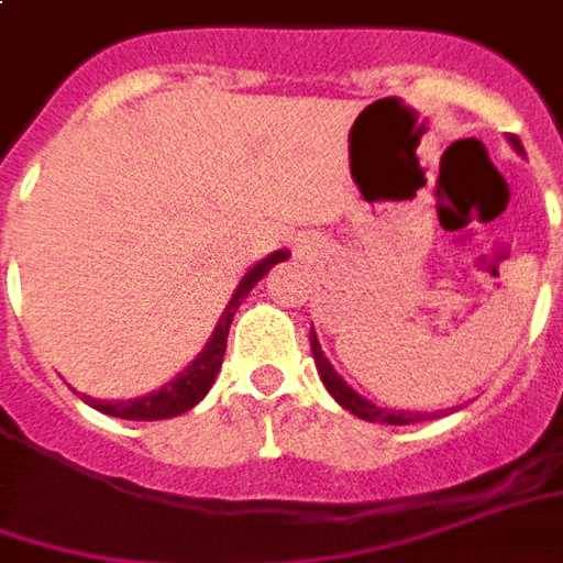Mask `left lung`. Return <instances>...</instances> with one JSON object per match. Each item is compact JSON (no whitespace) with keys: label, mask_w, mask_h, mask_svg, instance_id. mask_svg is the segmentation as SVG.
I'll return each mask as SVG.
<instances>
[{"label":"left lung","mask_w":563,"mask_h":563,"mask_svg":"<svg viewBox=\"0 0 563 563\" xmlns=\"http://www.w3.org/2000/svg\"><path fill=\"white\" fill-rule=\"evenodd\" d=\"M509 143L518 155H525V148L518 143V136H509ZM310 350H313V363H317V372H320L322 384H325V390L335 396V402L341 408H347L350 415H356V418L372 420V423H393V427H402V423H418V420H427L430 415H423V411H393V408H380V405L368 402L365 396L350 387L344 377L338 375L332 363L325 360V353L320 347V338L317 332L310 329Z\"/></svg>","instance_id":"8db88e82"}]
</instances>
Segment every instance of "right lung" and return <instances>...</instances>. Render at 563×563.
I'll list each match as a JSON object with an SVG mask.
<instances>
[{"instance_id":"obj_1","label":"right lung","mask_w":563,"mask_h":563,"mask_svg":"<svg viewBox=\"0 0 563 563\" xmlns=\"http://www.w3.org/2000/svg\"><path fill=\"white\" fill-rule=\"evenodd\" d=\"M286 258H289V250H277V253L265 255L262 262H255L253 268L243 274V280L238 283L231 301H228L225 310H222V317L216 322L210 341H207L198 356H195L179 375L173 377V380H167L161 390L148 393V396H140V399H128V402H106V399H90V396H81V399H85L90 408H97V411H103V415H112V418L121 420H164L176 418V415H186L188 408H195V405L210 393V387H213V380L216 375H219V368H222V356H225L228 347V329H231V320H234V313L241 308V301L253 292L255 283L262 280L274 265L286 262Z\"/></svg>"}]
</instances>
